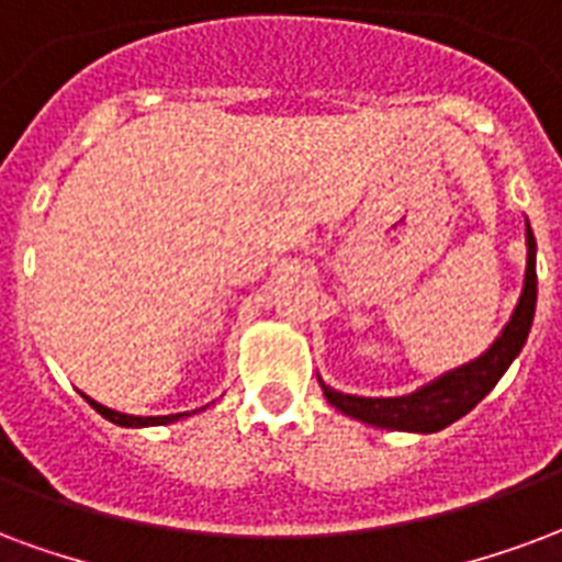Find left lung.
Instances as JSON below:
<instances>
[{
  "mask_svg": "<svg viewBox=\"0 0 562 562\" xmlns=\"http://www.w3.org/2000/svg\"><path fill=\"white\" fill-rule=\"evenodd\" d=\"M536 313V238L527 223V270H525V289L518 297L513 318L503 327V334L494 339V345L473 363L459 366L438 381L419 386L417 393L396 398H363L348 396V393H336L322 381V390L327 402L339 408L348 417L378 426V429L393 431H440L450 423L461 419L468 411L480 405L482 398L488 396L494 384L501 381L503 372L509 369L518 351L525 348L530 324Z\"/></svg>",
  "mask_w": 562,
  "mask_h": 562,
  "instance_id": "left-lung-1",
  "label": "left lung"
}]
</instances>
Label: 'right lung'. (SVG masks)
<instances>
[{"mask_svg":"<svg viewBox=\"0 0 562 562\" xmlns=\"http://www.w3.org/2000/svg\"><path fill=\"white\" fill-rule=\"evenodd\" d=\"M89 405L98 411L101 417H106L110 423H115V426H127V429H133V426H164V423H176V419L184 417V414H172V417H131V414H119V411L103 408V405H98L94 398H89Z\"/></svg>","mask_w":562,"mask_h":562,"instance_id":"right-lung-1","label":"right lung"}]
</instances>
